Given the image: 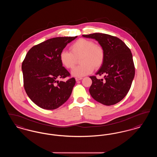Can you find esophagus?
I'll return each instance as SVG.
<instances>
[{"instance_id": "34e87169", "label": "esophagus", "mask_w": 157, "mask_h": 157, "mask_svg": "<svg viewBox=\"0 0 157 157\" xmlns=\"http://www.w3.org/2000/svg\"><path fill=\"white\" fill-rule=\"evenodd\" d=\"M75 79H76V81H79L82 80V78H75Z\"/></svg>"}]
</instances>
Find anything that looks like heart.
<instances>
[{"label": "heart", "mask_w": 157, "mask_h": 157, "mask_svg": "<svg viewBox=\"0 0 157 157\" xmlns=\"http://www.w3.org/2000/svg\"><path fill=\"white\" fill-rule=\"evenodd\" d=\"M70 51H62L59 59L63 67L71 69L75 67L77 59H79L81 65L75 67L72 74L75 77H82L92 72L94 69L102 67L105 59L103 48L96 45L92 40L81 38L75 41L69 47Z\"/></svg>", "instance_id": "b5f03b06"}]
</instances>
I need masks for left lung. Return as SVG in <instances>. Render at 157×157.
<instances>
[{"label": "left lung", "mask_w": 157, "mask_h": 157, "mask_svg": "<svg viewBox=\"0 0 157 157\" xmlns=\"http://www.w3.org/2000/svg\"><path fill=\"white\" fill-rule=\"evenodd\" d=\"M83 37L95 39L105 52L104 62L96 75H104V80L90 76L92 83L91 97L105 105L119 102L127 95L135 76L132 55L129 48L120 39L110 35L95 33Z\"/></svg>", "instance_id": "obj_1"}]
</instances>
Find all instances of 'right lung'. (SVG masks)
I'll use <instances>...</instances> for the list:
<instances>
[{
  "label": "right lung",
  "instance_id": "add662e5",
  "mask_svg": "<svg viewBox=\"0 0 157 157\" xmlns=\"http://www.w3.org/2000/svg\"><path fill=\"white\" fill-rule=\"evenodd\" d=\"M77 36L53 37L33 46L22 65L23 86L28 96L38 106L48 110L63 104L70 97L76 81H59L70 76L59 55Z\"/></svg>",
  "mask_w": 157,
  "mask_h": 157
}]
</instances>
